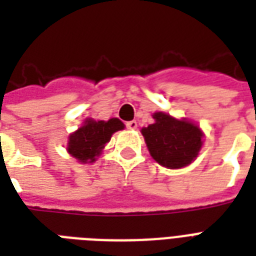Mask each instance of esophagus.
Segmentation results:
<instances>
[{
	"label": "esophagus",
	"instance_id": "34e87169",
	"mask_svg": "<svg viewBox=\"0 0 256 256\" xmlns=\"http://www.w3.org/2000/svg\"><path fill=\"white\" fill-rule=\"evenodd\" d=\"M126 126H128V128H130V130H136V126H138V124H136V120H130V122H128V124H126Z\"/></svg>",
	"mask_w": 256,
	"mask_h": 256
}]
</instances>
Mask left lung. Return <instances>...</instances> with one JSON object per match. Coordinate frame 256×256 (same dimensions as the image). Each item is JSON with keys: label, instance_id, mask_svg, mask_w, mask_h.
<instances>
[{"label": "left lung", "instance_id": "8db88e82", "mask_svg": "<svg viewBox=\"0 0 256 256\" xmlns=\"http://www.w3.org/2000/svg\"><path fill=\"white\" fill-rule=\"evenodd\" d=\"M154 124L140 128L148 152L156 164L168 168H182L192 164L203 146L202 128L187 118H175L156 112Z\"/></svg>", "mask_w": 256, "mask_h": 256}]
</instances>
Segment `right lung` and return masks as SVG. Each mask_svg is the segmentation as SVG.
Instances as JSON below:
<instances>
[{
  "mask_svg": "<svg viewBox=\"0 0 256 256\" xmlns=\"http://www.w3.org/2000/svg\"><path fill=\"white\" fill-rule=\"evenodd\" d=\"M124 128V122L118 118H110L108 120L86 118L81 128L72 132L68 138L66 152L80 164H92L102 154L112 134Z\"/></svg>",
  "mask_w": 256,
  "mask_h": 256,
  "instance_id": "obj_1",
  "label": "right lung"
}]
</instances>
